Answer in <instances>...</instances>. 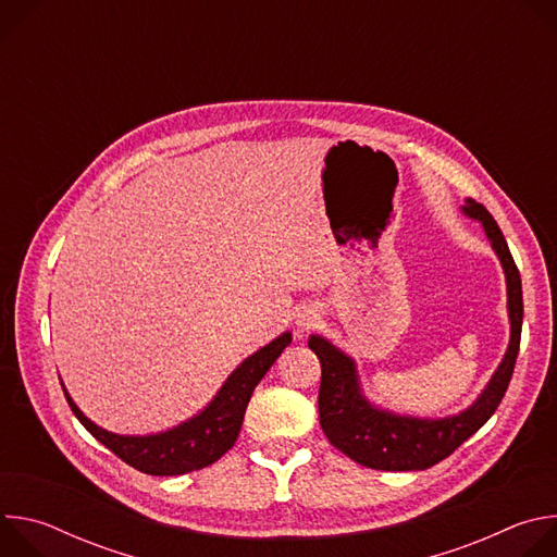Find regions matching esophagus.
<instances>
[{
	"label": "esophagus",
	"mask_w": 557,
	"mask_h": 557,
	"mask_svg": "<svg viewBox=\"0 0 557 557\" xmlns=\"http://www.w3.org/2000/svg\"><path fill=\"white\" fill-rule=\"evenodd\" d=\"M312 326V317H308V314H301L299 320H297V329L304 333V331H308Z\"/></svg>",
	"instance_id": "34e87169"
}]
</instances>
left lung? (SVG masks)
Instances as JSON below:
<instances>
[{"instance_id": "left-lung-1", "label": "left lung", "mask_w": 557, "mask_h": 557, "mask_svg": "<svg viewBox=\"0 0 557 557\" xmlns=\"http://www.w3.org/2000/svg\"><path fill=\"white\" fill-rule=\"evenodd\" d=\"M462 211L469 218L483 222L492 247L503 262L507 275V304L511 322V342L507 355L485 392L479 396V401L471 408L456 417L436 421L396 417L392 412L376 410L359 392L352 359L337 350L324 337L312 335L308 339L310 350L320 357L322 363V385L320 396H317L322 430L339 451H344L348 458L363 467L383 471H412L428 469L441 462L490 421L509 387L522 333L520 271L511 258L505 235L496 224L494 215L473 200H467Z\"/></svg>"}]
</instances>
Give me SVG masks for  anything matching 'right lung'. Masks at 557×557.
<instances>
[{
    "label": "right lung",
    "mask_w": 557,
    "mask_h": 557,
    "mask_svg": "<svg viewBox=\"0 0 557 557\" xmlns=\"http://www.w3.org/2000/svg\"><path fill=\"white\" fill-rule=\"evenodd\" d=\"M290 333H284L256 355L245 359L215 394V399L191 421L153 436H119L97 428L84 412L74 406L65 392V399L74 417L84 428L114 451L129 467L151 475H181L202 467H209L222 458L240 434L245 412L256 385L267 370L275 363L282 350L290 344Z\"/></svg>",
    "instance_id": "1"
}]
</instances>
